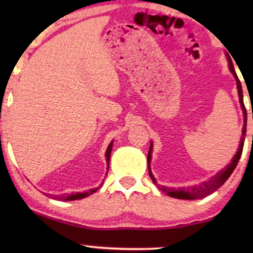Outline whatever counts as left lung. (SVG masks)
Wrapping results in <instances>:
<instances>
[{"label": "left lung", "mask_w": 253, "mask_h": 253, "mask_svg": "<svg viewBox=\"0 0 253 253\" xmlns=\"http://www.w3.org/2000/svg\"><path fill=\"white\" fill-rule=\"evenodd\" d=\"M227 58L228 62H229V70L231 71V74L234 75L235 79H236V85H237V92H238V98H240V103L242 109H243V115H244V126H243V130H242V138H241V144L240 147L235 154V157L233 158V160L229 165L227 166L226 168L220 170L215 176H213L210 181H206L202 183V184L196 185V186H189V188H179V189H174V188H167V186L164 185H159L157 181H155L153 174L151 171V167H150V162H151V155H152V147L153 145L151 143L150 146V151H148L147 154V164H148V174H150L152 181L155 185L158 186L159 189L161 190L162 192L167 193L169 197H172V198H177V199H186V200H192V199H200L204 198V197L210 196L211 193H213L214 191H216L217 189L220 188L221 185L224 184V182L229 178V176L233 174V171L236 168V166L240 161L241 155H242V151H243V146H244V140H245V134H247V109H245L244 102H243V91H242V85L240 79H238L236 72H235L233 62L230 60V56L227 54Z\"/></svg>", "instance_id": "left-lung-1"}]
</instances>
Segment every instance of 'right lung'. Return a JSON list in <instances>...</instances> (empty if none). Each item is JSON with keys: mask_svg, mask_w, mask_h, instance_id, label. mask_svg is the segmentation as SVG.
<instances>
[{"mask_svg": "<svg viewBox=\"0 0 253 253\" xmlns=\"http://www.w3.org/2000/svg\"><path fill=\"white\" fill-rule=\"evenodd\" d=\"M112 148H113V141L109 144L108 148H107V152H106V160H107V164H108V167H109V159H110V153H112ZM99 188H95V189H91L89 191H86V192H78V193H72V195H69V196H61V197H54L55 199H58V200H77V199H83L85 198V197H87L89 195H92V193H94L96 190Z\"/></svg>", "mask_w": 253, "mask_h": 253, "instance_id": "right-lung-1", "label": "right lung"}]
</instances>
